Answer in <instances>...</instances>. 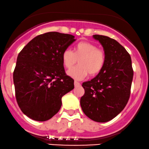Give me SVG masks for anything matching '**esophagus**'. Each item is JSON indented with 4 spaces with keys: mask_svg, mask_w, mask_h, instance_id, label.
I'll list each match as a JSON object with an SVG mask.
<instances>
[{
    "mask_svg": "<svg viewBox=\"0 0 149 149\" xmlns=\"http://www.w3.org/2000/svg\"><path fill=\"white\" fill-rule=\"evenodd\" d=\"M74 86L75 87H78V86H79L81 84L79 83L78 81H74Z\"/></svg>",
    "mask_w": 149,
    "mask_h": 149,
    "instance_id": "34e87169",
    "label": "esophagus"
}]
</instances>
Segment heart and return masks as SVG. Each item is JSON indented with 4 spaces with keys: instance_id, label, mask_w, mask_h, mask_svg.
I'll return each mask as SVG.
<instances>
[{
    "instance_id": "heart-1",
    "label": "heart",
    "mask_w": 149,
    "mask_h": 149,
    "mask_svg": "<svg viewBox=\"0 0 149 149\" xmlns=\"http://www.w3.org/2000/svg\"><path fill=\"white\" fill-rule=\"evenodd\" d=\"M79 65L68 71V76L76 80H82L88 76H95L100 72L105 65V53L97 49L94 44L81 41L75 45L73 52L65 49L62 53V62L65 68H70L77 63Z\"/></svg>"
}]
</instances>
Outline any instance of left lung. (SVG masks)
Wrapping results in <instances>:
<instances>
[{
  "label": "left lung",
  "instance_id": "8db88e82",
  "mask_svg": "<svg viewBox=\"0 0 149 149\" xmlns=\"http://www.w3.org/2000/svg\"><path fill=\"white\" fill-rule=\"evenodd\" d=\"M102 45L106 56L102 71L91 81L83 83L85 91L80 104L84 114L97 122H106L123 111L131 94L133 77L131 58L115 39L93 35Z\"/></svg>",
  "mask_w": 149,
  "mask_h": 149
}]
</instances>
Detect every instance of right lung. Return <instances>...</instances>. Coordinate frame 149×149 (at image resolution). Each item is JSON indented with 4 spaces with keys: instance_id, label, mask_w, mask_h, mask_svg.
I'll return each instance as SVG.
<instances>
[{
    "instance_id": "1",
    "label": "right lung",
    "mask_w": 149,
    "mask_h": 149,
    "mask_svg": "<svg viewBox=\"0 0 149 149\" xmlns=\"http://www.w3.org/2000/svg\"><path fill=\"white\" fill-rule=\"evenodd\" d=\"M70 34L50 32L40 34L18 55L13 74L15 94L21 111L33 120L51 119L61 107V98L74 88L65 74L62 53L73 42Z\"/></svg>"
}]
</instances>
